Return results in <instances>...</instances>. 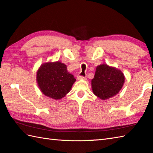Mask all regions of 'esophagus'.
<instances>
[{"label":"esophagus","instance_id":"1","mask_svg":"<svg viewBox=\"0 0 153 153\" xmlns=\"http://www.w3.org/2000/svg\"><path fill=\"white\" fill-rule=\"evenodd\" d=\"M77 78L78 80H81V79H83V80H86V77H84V76H79V75H78V76H77Z\"/></svg>","mask_w":153,"mask_h":153}]
</instances>
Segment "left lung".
Wrapping results in <instances>:
<instances>
[{
    "instance_id": "left-lung-1",
    "label": "left lung",
    "mask_w": 153,
    "mask_h": 153,
    "mask_svg": "<svg viewBox=\"0 0 153 153\" xmlns=\"http://www.w3.org/2000/svg\"><path fill=\"white\" fill-rule=\"evenodd\" d=\"M125 77L120 70L107 64H100L96 68L91 80L93 92L102 100L115 96L121 90Z\"/></svg>"
}]
</instances>
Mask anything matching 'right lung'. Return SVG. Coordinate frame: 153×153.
<instances>
[{"label": "right lung", "instance_id": "add662e5", "mask_svg": "<svg viewBox=\"0 0 153 153\" xmlns=\"http://www.w3.org/2000/svg\"><path fill=\"white\" fill-rule=\"evenodd\" d=\"M76 80L67 71L66 65L58 61L42 64L37 72V82L41 91L55 100L66 96Z\"/></svg>", "mask_w": 153, "mask_h": 153}]
</instances>
